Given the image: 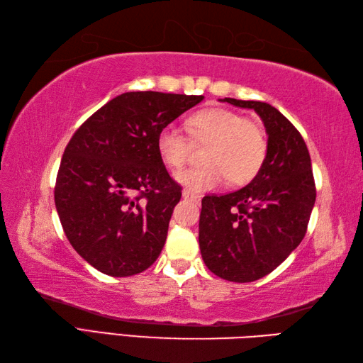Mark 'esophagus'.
I'll list each match as a JSON object with an SVG mask.
<instances>
[{
  "label": "esophagus",
  "mask_w": 363,
  "mask_h": 363,
  "mask_svg": "<svg viewBox=\"0 0 363 363\" xmlns=\"http://www.w3.org/2000/svg\"><path fill=\"white\" fill-rule=\"evenodd\" d=\"M182 198H184V199H190V201H194V203H198V201H199V196H198L196 194H194V191L187 190V189L182 190Z\"/></svg>",
  "instance_id": "obj_1"
}]
</instances>
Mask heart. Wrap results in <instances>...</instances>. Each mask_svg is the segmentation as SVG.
Masks as SVG:
<instances>
[{
	"mask_svg": "<svg viewBox=\"0 0 363 363\" xmlns=\"http://www.w3.org/2000/svg\"><path fill=\"white\" fill-rule=\"evenodd\" d=\"M189 134L198 145H207L203 152L206 165L184 169L176 181L191 191L220 187L228 179L242 186L250 182L264 165L267 137L256 121L225 107H207L191 113L186 121ZM156 148L169 168H181L189 160L194 143L174 125L159 130Z\"/></svg>",
	"mask_w": 363,
	"mask_h": 363,
	"instance_id": "heart-1",
	"label": "heart"
}]
</instances>
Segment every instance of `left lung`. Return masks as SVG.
<instances>
[{
  "label": "left lung",
  "mask_w": 363,
  "mask_h": 363,
  "mask_svg": "<svg viewBox=\"0 0 363 363\" xmlns=\"http://www.w3.org/2000/svg\"><path fill=\"white\" fill-rule=\"evenodd\" d=\"M221 101L256 111L268 135L267 156L248 186L203 198L199 250L206 267L221 279L252 282L279 267L303 240L317 190L304 138L276 107Z\"/></svg>",
  "instance_id": "8db88e82"
}]
</instances>
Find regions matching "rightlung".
I'll return each instance as SVG.
<instances>
[{
  "instance_id": "add662e5",
  "label": "right lung",
  "mask_w": 363,
  "mask_h": 363,
  "mask_svg": "<svg viewBox=\"0 0 363 363\" xmlns=\"http://www.w3.org/2000/svg\"><path fill=\"white\" fill-rule=\"evenodd\" d=\"M203 98L126 91L68 142L54 203L68 242L98 272L133 276L159 257L182 189L159 157L156 138Z\"/></svg>"
}]
</instances>
